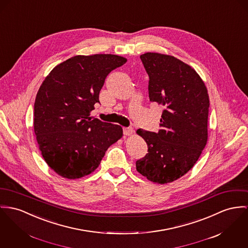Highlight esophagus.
Masks as SVG:
<instances>
[{
    "label": "esophagus",
    "mask_w": 248,
    "mask_h": 248,
    "mask_svg": "<svg viewBox=\"0 0 248 248\" xmlns=\"http://www.w3.org/2000/svg\"><path fill=\"white\" fill-rule=\"evenodd\" d=\"M123 131H124V136H129V135L133 133V129L131 127H124Z\"/></svg>",
    "instance_id": "34e87169"
}]
</instances>
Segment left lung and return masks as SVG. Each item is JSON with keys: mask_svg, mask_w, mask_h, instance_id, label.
<instances>
[{"mask_svg": "<svg viewBox=\"0 0 248 248\" xmlns=\"http://www.w3.org/2000/svg\"><path fill=\"white\" fill-rule=\"evenodd\" d=\"M140 57L149 77L150 102L162 107V114L157 133L137 131L148 153L136 161V168L153 182L165 184L190 171L205 148L210 99L202 79L181 60L157 53Z\"/></svg>", "mask_w": 248, "mask_h": 248, "instance_id": "obj_1", "label": "left lung"}]
</instances>
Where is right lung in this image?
I'll use <instances>...</instances> for the list:
<instances>
[{"mask_svg":"<svg viewBox=\"0 0 248 248\" xmlns=\"http://www.w3.org/2000/svg\"><path fill=\"white\" fill-rule=\"evenodd\" d=\"M126 58L76 56L57 65L38 90L34 130L41 155L59 175L76 179L99 166L108 148L123 136L118 124L90 117L105 80Z\"/></svg>","mask_w":248,"mask_h":248,"instance_id":"right-lung-1","label":"right lung"}]
</instances>
